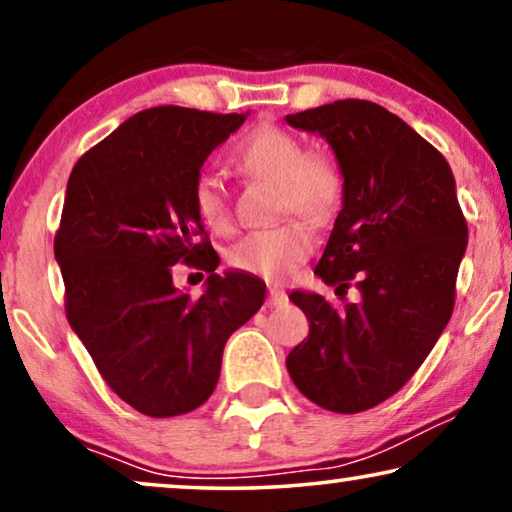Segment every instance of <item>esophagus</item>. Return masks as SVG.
<instances>
[{"label":"esophagus","mask_w":512,"mask_h":512,"mask_svg":"<svg viewBox=\"0 0 512 512\" xmlns=\"http://www.w3.org/2000/svg\"><path fill=\"white\" fill-rule=\"evenodd\" d=\"M286 293L282 291V289H277V286H270V291H268V307H279V305H284L286 303Z\"/></svg>","instance_id":"obj_1"}]
</instances>
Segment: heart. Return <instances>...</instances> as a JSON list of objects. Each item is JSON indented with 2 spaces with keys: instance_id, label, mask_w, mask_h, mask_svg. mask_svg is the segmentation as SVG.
<instances>
[{
  "instance_id": "1",
  "label": "heart",
  "mask_w": 512,
  "mask_h": 512,
  "mask_svg": "<svg viewBox=\"0 0 512 512\" xmlns=\"http://www.w3.org/2000/svg\"><path fill=\"white\" fill-rule=\"evenodd\" d=\"M233 163L247 177L268 179L279 186L277 212H296L307 221H326L338 207L340 172L324 153L305 151L291 132L261 128L244 139L233 153ZM193 207L198 219L214 233L233 226V207L226 186L212 174H200L193 184ZM314 235L300 221L251 230L230 249L228 261L235 270L279 282L312 254Z\"/></svg>"
}]
</instances>
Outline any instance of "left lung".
<instances>
[{
	"label": "left lung",
	"mask_w": 512,
	"mask_h": 512,
	"mask_svg": "<svg viewBox=\"0 0 512 512\" xmlns=\"http://www.w3.org/2000/svg\"><path fill=\"white\" fill-rule=\"evenodd\" d=\"M319 132L342 172V209L314 275L359 303L293 291L310 321L286 368L300 394L354 415L394 396L436 345L454 310L468 226L443 153L380 104L338 100L286 116Z\"/></svg>",
	"instance_id": "8db88e82"
}]
</instances>
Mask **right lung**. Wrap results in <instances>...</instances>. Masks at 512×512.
Returning <instances> with one entry per match:
<instances>
[{
	"mask_svg": "<svg viewBox=\"0 0 512 512\" xmlns=\"http://www.w3.org/2000/svg\"><path fill=\"white\" fill-rule=\"evenodd\" d=\"M247 114L153 107L83 153L55 233L65 312L111 391L149 417L186 415L212 396L223 347L261 310L265 284L216 275L219 254L193 207V184ZM210 272L198 301L171 265Z\"/></svg>",
	"mask_w": 512,
	"mask_h": 512,
	"instance_id": "add662e5",
	"label": "right lung"
}]
</instances>
